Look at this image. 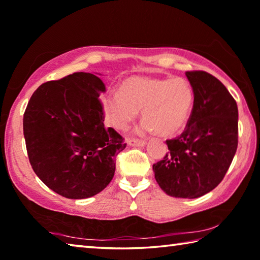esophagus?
Returning a JSON list of instances; mask_svg holds the SVG:
<instances>
[{"label": "esophagus", "mask_w": 260, "mask_h": 260, "mask_svg": "<svg viewBox=\"0 0 260 260\" xmlns=\"http://www.w3.org/2000/svg\"><path fill=\"white\" fill-rule=\"evenodd\" d=\"M127 144H129L130 146H134V147H142V146L145 145L146 142H145V140L129 138V139H127Z\"/></svg>", "instance_id": "34e87169"}]
</instances>
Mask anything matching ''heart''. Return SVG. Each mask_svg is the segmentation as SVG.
Listing matches in <instances>:
<instances>
[{
	"mask_svg": "<svg viewBox=\"0 0 260 260\" xmlns=\"http://www.w3.org/2000/svg\"><path fill=\"white\" fill-rule=\"evenodd\" d=\"M194 105L191 85L183 78H154L134 76L125 79L120 92L109 93L104 108L110 124L126 130L142 109L143 133L156 131L174 136L188 124Z\"/></svg>",
	"mask_w": 260,
	"mask_h": 260,
	"instance_id": "b5f03b06",
	"label": "heart"
}]
</instances>
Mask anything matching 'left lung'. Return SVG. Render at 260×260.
<instances>
[{
	"label": "left lung",
	"mask_w": 260,
	"mask_h": 260,
	"mask_svg": "<svg viewBox=\"0 0 260 260\" xmlns=\"http://www.w3.org/2000/svg\"><path fill=\"white\" fill-rule=\"evenodd\" d=\"M194 93L188 124L167 139L169 152L153 165L155 180L176 198H198L220 184L238 144V110L226 86L206 71H186Z\"/></svg>",
	"instance_id": "1"
}]
</instances>
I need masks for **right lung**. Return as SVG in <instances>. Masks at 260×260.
Instances as JSON below:
<instances>
[{
	"label": "right lung",
	"instance_id": "right-lung-1",
	"mask_svg": "<svg viewBox=\"0 0 260 260\" xmlns=\"http://www.w3.org/2000/svg\"><path fill=\"white\" fill-rule=\"evenodd\" d=\"M106 92L90 72H75L41 84L29 99L23 130L29 164L55 192L70 199L92 197L113 180L124 138L104 124Z\"/></svg>",
	"mask_w": 260,
	"mask_h": 260
}]
</instances>
